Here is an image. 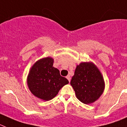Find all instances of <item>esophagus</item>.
Listing matches in <instances>:
<instances>
[{"mask_svg": "<svg viewBox=\"0 0 127 127\" xmlns=\"http://www.w3.org/2000/svg\"><path fill=\"white\" fill-rule=\"evenodd\" d=\"M66 79L68 80V81H69V83H70V80H71V78H70V75H67L66 76Z\"/></svg>", "mask_w": 127, "mask_h": 127, "instance_id": "esophagus-1", "label": "esophagus"}]
</instances>
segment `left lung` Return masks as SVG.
Listing matches in <instances>:
<instances>
[{
	"label": "left lung",
	"mask_w": 127,
	"mask_h": 127,
	"mask_svg": "<svg viewBox=\"0 0 127 127\" xmlns=\"http://www.w3.org/2000/svg\"><path fill=\"white\" fill-rule=\"evenodd\" d=\"M70 85L77 98L86 105L96 101L105 87L101 72L92 62H82L77 65Z\"/></svg>",
	"instance_id": "1"
}]
</instances>
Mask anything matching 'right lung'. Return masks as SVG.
<instances>
[{
  "label": "right lung",
  "mask_w": 127,
  "mask_h": 127,
  "mask_svg": "<svg viewBox=\"0 0 127 127\" xmlns=\"http://www.w3.org/2000/svg\"><path fill=\"white\" fill-rule=\"evenodd\" d=\"M54 61L50 57L37 61L27 77L28 87L32 94L46 101L55 97L61 88L69 83L60 75L59 70L53 66Z\"/></svg>",
  "instance_id": "obj_1"
}]
</instances>
